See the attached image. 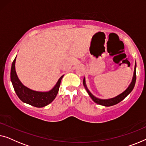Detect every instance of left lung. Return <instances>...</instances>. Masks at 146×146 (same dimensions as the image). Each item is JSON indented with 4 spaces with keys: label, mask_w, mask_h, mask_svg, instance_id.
Masks as SVG:
<instances>
[{
    "label": "left lung",
    "mask_w": 146,
    "mask_h": 146,
    "mask_svg": "<svg viewBox=\"0 0 146 146\" xmlns=\"http://www.w3.org/2000/svg\"><path fill=\"white\" fill-rule=\"evenodd\" d=\"M135 81H136V63H135V65L134 75H133V78H132V82H131L130 85H129V87L127 88V89L125 90L123 93L120 94L118 96H115V97H114V98H109V99H100V98L95 97V96H94L93 94L89 91V89H87V85H86V83H85V78H84V79H83V85H84V87H85L86 90H87L88 94H89V96H91L92 100H93L94 102H96V104H100V105L105 106H113V105H114V104L119 103V102L122 101V100H124V98H126V96L131 93V92H132V91L133 90V89H134V87L135 86Z\"/></svg>",
    "instance_id": "obj_1"
}]
</instances>
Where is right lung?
Listing matches in <instances>:
<instances>
[{"label": "right lung", "mask_w": 146, "mask_h": 146, "mask_svg": "<svg viewBox=\"0 0 146 146\" xmlns=\"http://www.w3.org/2000/svg\"><path fill=\"white\" fill-rule=\"evenodd\" d=\"M16 58V57L12 63L11 79L14 91H15L18 98L22 102L38 108L44 107V106H46L48 104H50L56 97L63 75L59 78L56 85L50 91L48 92H39L33 91V90L25 87L18 79L15 70Z\"/></svg>", "instance_id": "add662e5"}]
</instances>
